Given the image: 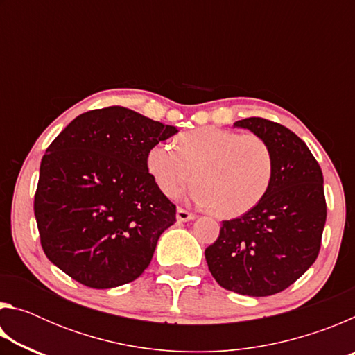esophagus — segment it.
Listing matches in <instances>:
<instances>
[{
	"label": "esophagus",
	"mask_w": 355,
	"mask_h": 355,
	"mask_svg": "<svg viewBox=\"0 0 355 355\" xmlns=\"http://www.w3.org/2000/svg\"><path fill=\"white\" fill-rule=\"evenodd\" d=\"M192 219H196L194 214L186 211V209H183V208H177V220L178 222H188Z\"/></svg>",
	"instance_id": "1"
}]
</instances>
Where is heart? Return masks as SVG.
<instances>
[{
  "instance_id": "heart-1",
  "label": "heart",
  "mask_w": 355,
  "mask_h": 355,
  "mask_svg": "<svg viewBox=\"0 0 355 355\" xmlns=\"http://www.w3.org/2000/svg\"><path fill=\"white\" fill-rule=\"evenodd\" d=\"M147 169L167 197H177L196 172L192 200L220 218H236L266 196L274 159L260 136L207 127L180 135L175 147L156 144L147 153Z\"/></svg>"
}]
</instances>
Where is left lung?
<instances>
[{
    "instance_id": "1",
    "label": "left lung",
    "mask_w": 355,
    "mask_h": 355,
    "mask_svg": "<svg viewBox=\"0 0 355 355\" xmlns=\"http://www.w3.org/2000/svg\"><path fill=\"white\" fill-rule=\"evenodd\" d=\"M233 127L266 141L274 159L272 182L255 208L222 222L205 258L225 290L271 296L293 285L320 252L327 216L322 172L305 142L284 125L249 117Z\"/></svg>"
}]
</instances>
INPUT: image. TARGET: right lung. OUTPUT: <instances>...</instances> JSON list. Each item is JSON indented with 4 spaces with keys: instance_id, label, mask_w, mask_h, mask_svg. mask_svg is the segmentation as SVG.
Wrapping results in <instances>:
<instances>
[{
    "instance_id": "add662e5",
    "label": "right lung",
    "mask_w": 355,
    "mask_h": 355,
    "mask_svg": "<svg viewBox=\"0 0 355 355\" xmlns=\"http://www.w3.org/2000/svg\"><path fill=\"white\" fill-rule=\"evenodd\" d=\"M175 127L122 106L78 116L42 158L34 214L45 255L80 284L136 280L175 222V205L147 169V153Z\"/></svg>"
}]
</instances>
